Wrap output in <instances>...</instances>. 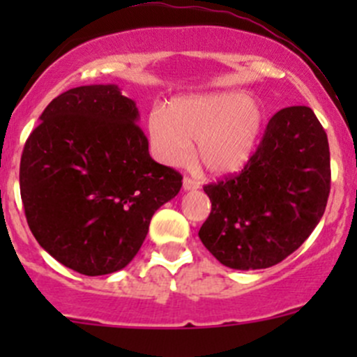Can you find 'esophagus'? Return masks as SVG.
<instances>
[{
    "mask_svg": "<svg viewBox=\"0 0 357 357\" xmlns=\"http://www.w3.org/2000/svg\"><path fill=\"white\" fill-rule=\"evenodd\" d=\"M199 181H195V179L193 178H185L183 179V190H185V192H190V190H197L199 188Z\"/></svg>",
    "mask_w": 357,
    "mask_h": 357,
    "instance_id": "obj_1",
    "label": "esophagus"
}]
</instances>
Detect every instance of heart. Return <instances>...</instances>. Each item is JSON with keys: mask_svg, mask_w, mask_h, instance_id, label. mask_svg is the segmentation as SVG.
Listing matches in <instances>:
<instances>
[{"mask_svg": "<svg viewBox=\"0 0 357 357\" xmlns=\"http://www.w3.org/2000/svg\"><path fill=\"white\" fill-rule=\"evenodd\" d=\"M266 112L242 91H218L174 98L146 119L152 153L167 165H183L192 153L214 176L238 172L255 152Z\"/></svg>", "mask_w": 357, "mask_h": 357, "instance_id": "heart-1", "label": "heart"}]
</instances>
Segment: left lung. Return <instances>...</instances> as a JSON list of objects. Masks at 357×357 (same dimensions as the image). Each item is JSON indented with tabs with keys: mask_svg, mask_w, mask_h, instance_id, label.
<instances>
[{
	"mask_svg": "<svg viewBox=\"0 0 357 357\" xmlns=\"http://www.w3.org/2000/svg\"><path fill=\"white\" fill-rule=\"evenodd\" d=\"M328 138L309 107H287L268 122L242 172L204 186L212 211L199 236L221 264L264 269L307 240L330 195Z\"/></svg>",
	"mask_w": 357,
	"mask_h": 357,
	"instance_id": "1",
	"label": "left lung"
}]
</instances>
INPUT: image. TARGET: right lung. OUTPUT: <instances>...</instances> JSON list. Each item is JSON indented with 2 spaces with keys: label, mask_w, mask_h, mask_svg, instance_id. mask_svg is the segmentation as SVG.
Segmentation results:
<instances>
[{
  "label": "right lung",
  "mask_w": 357,
  "mask_h": 357,
  "mask_svg": "<svg viewBox=\"0 0 357 357\" xmlns=\"http://www.w3.org/2000/svg\"><path fill=\"white\" fill-rule=\"evenodd\" d=\"M138 119L119 86H79L46 107L25 142L20 197L29 228L81 275L126 268L157 208L181 190L183 176L150 157Z\"/></svg>",
  "instance_id": "obj_1"
}]
</instances>
